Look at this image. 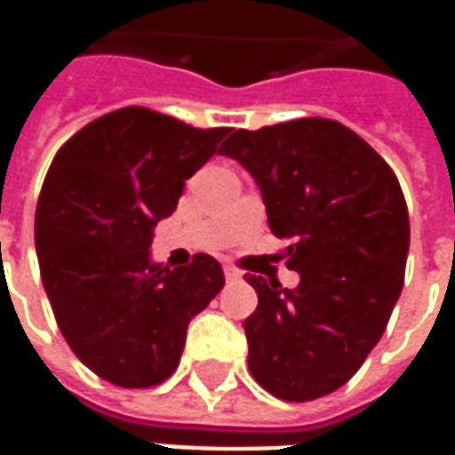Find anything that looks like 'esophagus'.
I'll return each instance as SVG.
<instances>
[{
    "label": "esophagus",
    "instance_id": "34e87169",
    "mask_svg": "<svg viewBox=\"0 0 455 455\" xmlns=\"http://www.w3.org/2000/svg\"><path fill=\"white\" fill-rule=\"evenodd\" d=\"M224 275H227L228 283H236V280H241V270L234 266H224Z\"/></svg>",
    "mask_w": 455,
    "mask_h": 455
}]
</instances>
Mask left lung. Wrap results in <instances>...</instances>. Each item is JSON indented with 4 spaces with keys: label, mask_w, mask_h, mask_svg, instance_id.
Returning a JSON list of instances; mask_svg holds the SVG:
<instances>
[{
    "label": "left lung",
    "mask_w": 455,
    "mask_h": 455,
    "mask_svg": "<svg viewBox=\"0 0 455 455\" xmlns=\"http://www.w3.org/2000/svg\"><path fill=\"white\" fill-rule=\"evenodd\" d=\"M221 153L253 175L299 273L295 290L246 275L258 292L243 322L251 375L285 402L324 397L361 368L402 292L410 214L400 182L358 133L319 116L238 129Z\"/></svg>",
    "instance_id": "left-lung-1"
}]
</instances>
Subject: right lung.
<instances>
[{
  "label": "right lung",
  "mask_w": 455,
  "mask_h": 455,
  "mask_svg": "<svg viewBox=\"0 0 455 455\" xmlns=\"http://www.w3.org/2000/svg\"><path fill=\"white\" fill-rule=\"evenodd\" d=\"M227 133L124 107L77 131L48 168L36 207L45 295L75 355L112 385L168 380L192 316L224 287L207 253L170 270L150 243Z\"/></svg>",
  "instance_id": "right-lung-1"
}]
</instances>
